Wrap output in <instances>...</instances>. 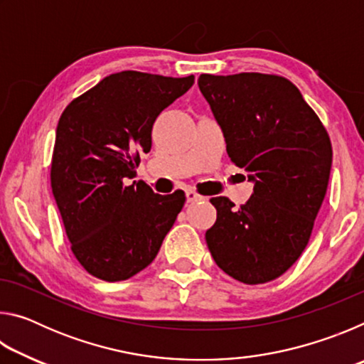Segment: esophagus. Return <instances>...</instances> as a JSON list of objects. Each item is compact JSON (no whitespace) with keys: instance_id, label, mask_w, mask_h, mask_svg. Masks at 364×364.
<instances>
[{"instance_id":"1","label":"esophagus","mask_w":364,"mask_h":364,"mask_svg":"<svg viewBox=\"0 0 364 364\" xmlns=\"http://www.w3.org/2000/svg\"><path fill=\"white\" fill-rule=\"evenodd\" d=\"M186 199H188V202H196V200H202L204 197H202L200 194H197L193 189H186Z\"/></svg>"}]
</instances>
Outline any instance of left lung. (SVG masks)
I'll list each match as a JSON object with an SVG mask.
<instances>
[{
  "mask_svg": "<svg viewBox=\"0 0 364 364\" xmlns=\"http://www.w3.org/2000/svg\"><path fill=\"white\" fill-rule=\"evenodd\" d=\"M210 104L236 167L254 191L234 207L212 197L217 221L205 232L215 263L244 284H264L292 267L310 241L328 189L332 146L323 122L291 80L274 73H202Z\"/></svg>",
  "mask_w": 364,
  "mask_h": 364,
  "instance_id": "left-lung-1",
  "label": "left lung"
}]
</instances>
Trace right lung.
<instances>
[{
  "mask_svg": "<svg viewBox=\"0 0 364 364\" xmlns=\"http://www.w3.org/2000/svg\"><path fill=\"white\" fill-rule=\"evenodd\" d=\"M125 70L102 78L60 115L51 159V188L72 254L97 279L115 282L144 269L162 245L184 193L156 194L134 178L149 152L152 125L193 86Z\"/></svg>",
  "mask_w": 364,
  "mask_h": 364,
  "instance_id": "1",
  "label": "right lung"
}]
</instances>
